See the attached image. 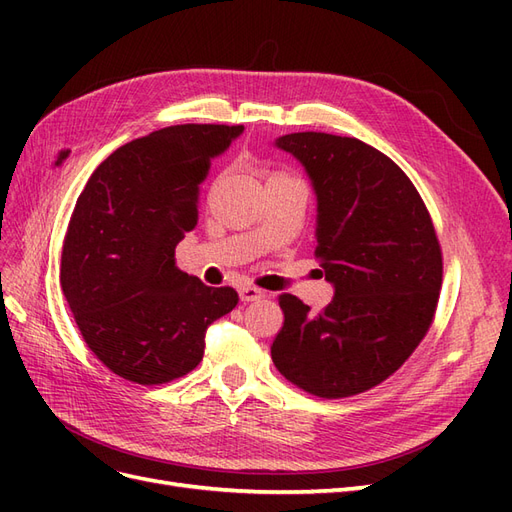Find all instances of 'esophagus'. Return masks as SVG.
<instances>
[{"instance_id":"34e87169","label":"esophagus","mask_w":512,"mask_h":512,"mask_svg":"<svg viewBox=\"0 0 512 512\" xmlns=\"http://www.w3.org/2000/svg\"><path fill=\"white\" fill-rule=\"evenodd\" d=\"M239 299H241L243 303L260 301V299H265V292L254 288V286H241V288H239Z\"/></svg>"}]
</instances>
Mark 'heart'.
Listing matches in <instances>:
<instances>
[{
	"label": "heart",
	"instance_id": "b5f03b06",
	"mask_svg": "<svg viewBox=\"0 0 512 512\" xmlns=\"http://www.w3.org/2000/svg\"><path fill=\"white\" fill-rule=\"evenodd\" d=\"M273 179H288L286 175H282V173H273L271 177H269V181H273Z\"/></svg>",
	"mask_w": 512,
	"mask_h": 512
}]
</instances>
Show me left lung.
Segmentation results:
<instances>
[{
  "instance_id": "obj_1",
  "label": "left lung",
  "mask_w": 512,
  "mask_h": 512,
  "mask_svg": "<svg viewBox=\"0 0 512 512\" xmlns=\"http://www.w3.org/2000/svg\"><path fill=\"white\" fill-rule=\"evenodd\" d=\"M275 147L312 183L316 256L333 299L314 316L280 294L271 359L312 395L363 393L395 374L429 329L442 286L436 230L404 170L359 138L294 132Z\"/></svg>"
}]
</instances>
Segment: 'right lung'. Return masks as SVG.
<instances>
[{"label": "right lung", "instance_id": "obj_1", "mask_svg": "<svg viewBox=\"0 0 512 512\" xmlns=\"http://www.w3.org/2000/svg\"><path fill=\"white\" fill-rule=\"evenodd\" d=\"M243 126L185 123L119 147L89 177L61 252V288L89 350L136 384L192 371L232 288L179 271L175 247L198 224L200 183Z\"/></svg>", "mask_w": 512, "mask_h": 512}]
</instances>
